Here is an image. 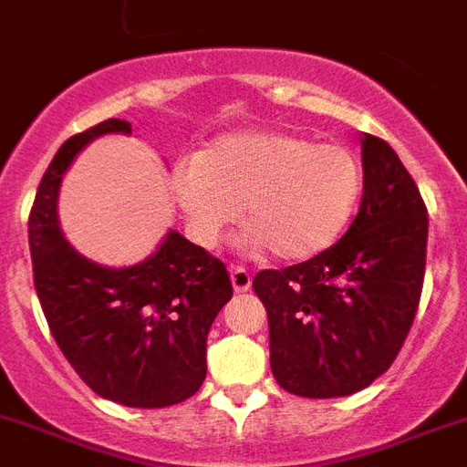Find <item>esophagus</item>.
I'll return each instance as SVG.
<instances>
[{
	"instance_id": "esophagus-1",
	"label": "esophagus",
	"mask_w": 467,
	"mask_h": 467,
	"mask_svg": "<svg viewBox=\"0 0 467 467\" xmlns=\"http://www.w3.org/2000/svg\"><path fill=\"white\" fill-rule=\"evenodd\" d=\"M231 284H234L236 294H245L253 286V276L245 267H231Z\"/></svg>"
}]
</instances>
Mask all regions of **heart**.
Wrapping results in <instances>:
<instances>
[{
  "instance_id": "b5f03b06",
  "label": "heart",
  "mask_w": 467,
  "mask_h": 467,
  "mask_svg": "<svg viewBox=\"0 0 467 467\" xmlns=\"http://www.w3.org/2000/svg\"><path fill=\"white\" fill-rule=\"evenodd\" d=\"M173 195L192 236L214 245L241 217L245 245L307 260L337 243L363 191V169L344 145L288 133H241L179 161Z\"/></svg>"
}]
</instances>
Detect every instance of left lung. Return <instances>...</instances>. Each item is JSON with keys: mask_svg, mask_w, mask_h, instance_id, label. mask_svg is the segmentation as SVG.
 I'll return each mask as SVG.
<instances>
[{"mask_svg": "<svg viewBox=\"0 0 467 467\" xmlns=\"http://www.w3.org/2000/svg\"><path fill=\"white\" fill-rule=\"evenodd\" d=\"M427 207L387 140H363V200L331 248L253 279L269 319V365L288 394L337 399L391 368L418 315Z\"/></svg>", "mask_w": 467, "mask_h": 467, "instance_id": "obj_1", "label": "left lung"}]
</instances>
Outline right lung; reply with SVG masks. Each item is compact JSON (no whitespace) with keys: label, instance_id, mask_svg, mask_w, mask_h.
Listing matches in <instances>:
<instances>
[{"label":"right lung","instance_id":"add662e5","mask_svg":"<svg viewBox=\"0 0 467 467\" xmlns=\"http://www.w3.org/2000/svg\"><path fill=\"white\" fill-rule=\"evenodd\" d=\"M102 133H130L121 119L68 138L42 176L28 217L33 281L49 331L88 387L129 408L191 399L207 375V334L234 296L226 265L169 231L150 260L99 267L61 236V173Z\"/></svg>","mask_w":467,"mask_h":467}]
</instances>
